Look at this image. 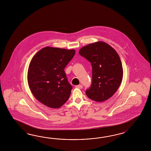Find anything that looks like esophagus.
Returning a JSON list of instances; mask_svg holds the SVG:
<instances>
[{
    "label": "esophagus",
    "instance_id": "obj_1",
    "mask_svg": "<svg viewBox=\"0 0 151 151\" xmlns=\"http://www.w3.org/2000/svg\"><path fill=\"white\" fill-rule=\"evenodd\" d=\"M76 88H79V89H82V88H83V86L81 85V84H79V85L76 86Z\"/></svg>",
    "mask_w": 151,
    "mask_h": 151
}]
</instances>
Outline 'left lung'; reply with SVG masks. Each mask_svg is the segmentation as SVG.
<instances>
[{"label":"left lung","mask_w":151,"mask_h":151,"mask_svg":"<svg viewBox=\"0 0 151 151\" xmlns=\"http://www.w3.org/2000/svg\"><path fill=\"white\" fill-rule=\"evenodd\" d=\"M79 53L92 65V83L86 91V95L96 102L111 98L123 77L122 63L116 51L108 43L98 41L81 48Z\"/></svg>","instance_id":"1"}]
</instances>
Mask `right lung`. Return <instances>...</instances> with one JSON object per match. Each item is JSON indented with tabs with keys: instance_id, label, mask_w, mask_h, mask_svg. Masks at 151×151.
I'll return each mask as SVG.
<instances>
[{
	"instance_id": "obj_1",
	"label": "right lung",
	"mask_w": 151,
	"mask_h": 151,
	"mask_svg": "<svg viewBox=\"0 0 151 151\" xmlns=\"http://www.w3.org/2000/svg\"><path fill=\"white\" fill-rule=\"evenodd\" d=\"M76 53L74 50L45 47L31 60L27 82L35 98L48 107L60 108L68 100L72 86L64 69Z\"/></svg>"
}]
</instances>
